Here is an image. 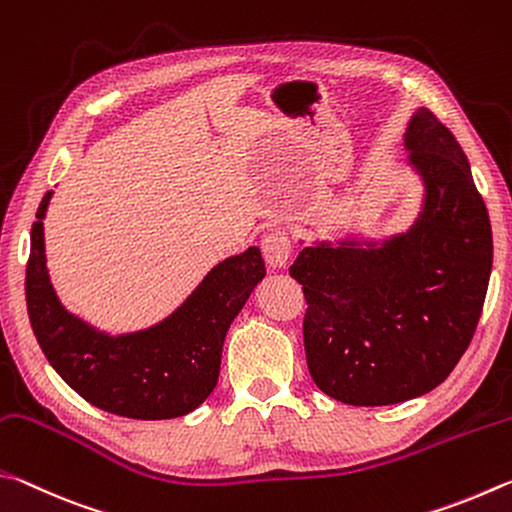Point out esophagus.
<instances>
[{
  "label": "esophagus",
  "instance_id": "1",
  "mask_svg": "<svg viewBox=\"0 0 512 512\" xmlns=\"http://www.w3.org/2000/svg\"><path fill=\"white\" fill-rule=\"evenodd\" d=\"M263 256L270 267H285L292 256V240L285 231L276 229L263 238Z\"/></svg>",
  "mask_w": 512,
  "mask_h": 512
}]
</instances>
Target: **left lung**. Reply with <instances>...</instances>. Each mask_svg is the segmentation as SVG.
<instances>
[{"label": "left lung", "instance_id": "8db88e82", "mask_svg": "<svg viewBox=\"0 0 512 512\" xmlns=\"http://www.w3.org/2000/svg\"><path fill=\"white\" fill-rule=\"evenodd\" d=\"M405 150L425 186L414 224L380 242H315L290 267L308 303L312 380L353 407L436 389L470 346L488 292L490 218L459 141L420 107Z\"/></svg>", "mask_w": 512, "mask_h": 512}]
</instances>
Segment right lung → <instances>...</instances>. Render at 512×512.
I'll return each instance as SVG.
<instances>
[{"mask_svg": "<svg viewBox=\"0 0 512 512\" xmlns=\"http://www.w3.org/2000/svg\"><path fill=\"white\" fill-rule=\"evenodd\" d=\"M51 195L35 213L26 265V308L44 357L80 398L116 416L166 420L200 407L218 384L231 321L265 276L261 249L215 265L159 324L110 335L71 315L53 290L42 222Z\"/></svg>", "mask_w": 512, "mask_h": 512, "instance_id": "1", "label": "right lung"}]
</instances>
